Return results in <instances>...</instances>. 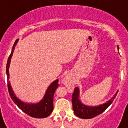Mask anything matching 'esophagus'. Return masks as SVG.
I'll use <instances>...</instances> for the list:
<instances>
[{
	"label": "esophagus",
	"instance_id": "obj_1",
	"mask_svg": "<svg viewBox=\"0 0 128 128\" xmlns=\"http://www.w3.org/2000/svg\"><path fill=\"white\" fill-rule=\"evenodd\" d=\"M68 82H69V80H68V79L67 78H64V79L62 80V83L64 84H66V85L68 83Z\"/></svg>",
	"mask_w": 128,
	"mask_h": 128
}]
</instances>
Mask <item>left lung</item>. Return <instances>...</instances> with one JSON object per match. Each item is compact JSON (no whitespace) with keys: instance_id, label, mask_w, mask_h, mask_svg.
Masks as SVG:
<instances>
[{"instance_id":"obj_1","label":"left lung","mask_w":128,"mask_h":128,"mask_svg":"<svg viewBox=\"0 0 128 128\" xmlns=\"http://www.w3.org/2000/svg\"><path fill=\"white\" fill-rule=\"evenodd\" d=\"M118 50V46H117ZM118 90L116 92L114 96L103 104L99 105L97 106H88L83 104L80 99V89L78 87H75L72 96V108L75 114L78 117L84 119L92 118L102 114L106 110L108 107L112 103L113 100L115 98Z\"/></svg>"}]
</instances>
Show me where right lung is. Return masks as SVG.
<instances>
[{
	"mask_svg": "<svg viewBox=\"0 0 128 128\" xmlns=\"http://www.w3.org/2000/svg\"><path fill=\"white\" fill-rule=\"evenodd\" d=\"M18 39L16 40L13 46L12 49V53L10 54L9 58L7 60V67H6V73L7 77V86H8V90L10 96L12 99L15 104L18 106L21 110H22L24 112L26 113V114L31 116L34 118H45L50 115L53 110V95L55 93V91L58 87L59 80H56L52 83L50 84L49 86L46 89V91L45 92L44 95L43 96L42 99H41L38 103L37 104H27L22 102L21 100L18 99L16 96L15 93L12 90V86L10 80V72H9V68H10V62L11 59L12 57L13 53L15 49V46L16 44L18 43Z\"/></svg>",
	"mask_w": 128,
	"mask_h": 128,
	"instance_id": "add662e5",
	"label": "right lung"
}]
</instances>
